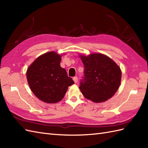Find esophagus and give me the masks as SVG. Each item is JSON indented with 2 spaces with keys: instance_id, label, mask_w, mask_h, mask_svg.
<instances>
[{
  "instance_id": "obj_1",
  "label": "esophagus",
  "mask_w": 148,
  "mask_h": 148,
  "mask_svg": "<svg viewBox=\"0 0 148 148\" xmlns=\"http://www.w3.org/2000/svg\"><path fill=\"white\" fill-rule=\"evenodd\" d=\"M73 80H74L75 83H77V81H78V78H77V77H73Z\"/></svg>"
}]
</instances>
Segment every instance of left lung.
I'll list each match as a JSON object with an SVG mask.
<instances>
[{"mask_svg":"<svg viewBox=\"0 0 148 148\" xmlns=\"http://www.w3.org/2000/svg\"><path fill=\"white\" fill-rule=\"evenodd\" d=\"M84 75L79 88L84 97L96 103L111 98L121 84L122 73L110 58L100 53L81 56Z\"/></svg>","mask_w":148,"mask_h":148,"instance_id":"left-lung-1","label":"left lung"}]
</instances>
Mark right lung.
<instances>
[{"instance_id": "obj_1", "label": "right lung", "mask_w": 148, "mask_h": 148, "mask_svg": "<svg viewBox=\"0 0 148 148\" xmlns=\"http://www.w3.org/2000/svg\"><path fill=\"white\" fill-rule=\"evenodd\" d=\"M61 56L50 51L38 57L27 69L26 77L31 90L44 102L55 103L66 95L74 84L66 69L60 67Z\"/></svg>"}]
</instances>
